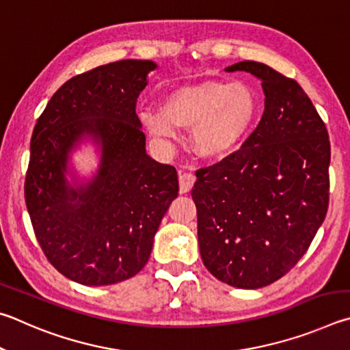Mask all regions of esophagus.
I'll list each match as a JSON object with an SVG mask.
<instances>
[{
    "label": "esophagus",
    "instance_id": "obj_1",
    "mask_svg": "<svg viewBox=\"0 0 350 350\" xmlns=\"http://www.w3.org/2000/svg\"><path fill=\"white\" fill-rule=\"evenodd\" d=\"M195 185V176L189 172H180V192L187 193Z\"/></svg>",
    "mask_w": 350,
    "mask_h": 350
}]
</instances>
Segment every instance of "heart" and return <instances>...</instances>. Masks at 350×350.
I'll use <instances>...</instances> for the list:
<instances>
[{"instance_id":"heart-1","label":"heart","mask_w":350,"mask_h":350,"mask_svg":"<svg viewBox=\"0 0 350 350\" xmlns=\"http://www.w3.org/2000/svg\"><path fill=\"white\" fill-rule=\"evenodd\" d=\"M260 115L255 90L243 81H203L169 92L161 112L141 113L153 137L174 139L176 127L192 129L197 155L221 161L241 149Z\"/></svg>"}]
</instances>
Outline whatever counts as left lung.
<instances>
[{"label": "left lung", "instance_id": "left-lung-1", "mask_svg": "<svg viewBox=\"0 0 350 350\" xmlns=\"http://www.w3.org/2000/svg\"><path fill=\"white\" fill-rule=\"evenodd\" d=\"M224 70L260 79L265 112L240 150L197 172L200 254L219 281L258 289L297 265L326 218L330 143L297 81L256 61Z\"/></svg>", "mask_w": 350, "mask_h": 350}]
</instances>
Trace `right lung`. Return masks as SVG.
Listing matches in <instances>:
<instances>
[{
  "label": "right lung",
  "instance_id": "obj_1",
  "mask_svg": "<svg viewBox=\"0 0 350 350\" xmlns=\"http://www.w3.org/2000/svg\"><path fill=\"white\" fill-rule=\"evenodd\" d=\"M158 64L122 59L70 78L55 92L30 139L26 206L47 260L75 283L109 286L137 275L178 197L174 165L147 155L135 112ZM92 146L97 167L76 169Z\"/></svg>",
  "mask_w": 350,
  "mask_h": 350
}]
</instances>
